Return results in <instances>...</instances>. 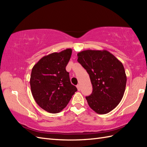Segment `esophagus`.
<instances>
[{
	"label": "esophagus",
	"mask_w": 147,
	"mask_h": 147,
	"mask_svg": "<svg viewBox=\"0 0 147 147\" xmlns=\"http://www.w3.org/2000/svg\"><path fill=\"white\" fill-rule=\"evenodd\" d=\"M76 87H77V88H78V91H80V90H81V88H80V85H79V84H78V85H76Z\"/></svg>",
	"instance_id": "1"
}]
</instances>
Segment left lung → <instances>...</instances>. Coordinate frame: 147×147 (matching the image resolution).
Returning <instances> with one entry per match:
<instances>
[{
    "mask_svg": "<svg viewBox=\"0 0 147 147\" xmlns=\"http://www.w3.org/2000/svg\"><path fill=\"white\" fill-rule=\"evenodd\" d=\"M77 55L93 86L92 94L86 96L88 105L97 114L109 113L119 104L125 91L127 78L123 64L105 50H86Z\"/></svg>",
    "mask_w": 147,
    "mask_h": 147,
    "instance_id": "obj_1",
    "label": "left lung"
}]
</instances>
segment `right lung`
Returning a JSON list of instances; mask_svg holds the SVG:
<instances>
[{
    "label": "right lung",
    "instance_id": "obj_1",
    "mask_svg": "<svg viewBox=\"0 0 147 147\" xmlns=\"http://www.w3.org/2000/svg\"><path fill=\"white\" fill-rule=\"evenodd\" d=\"M71 54V49L52 53L32 69L30 81L32 95L36 104L49 113L60 112L77 91L65 70Z\"/></svg>",
    "mask_w": 147,
    "mask_h": 147
}]
</instances>
